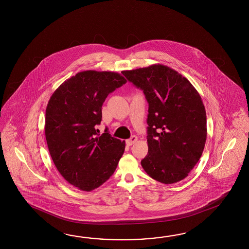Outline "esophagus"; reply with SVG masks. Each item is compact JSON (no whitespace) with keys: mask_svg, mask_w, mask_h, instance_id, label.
I'll return each mask as SVG.
<instances>
[{"mask_svg":"<svg viewBox=\"0 0 249 249\" xmlns=\"http://www.w3.org/2000/svg\"><path fill=\"white\" fill-rule=\"evenodd\" d=\"M138 138L136 136H132L129 140H126L127 146H132L137 142Z\"/></svg>","mask_w":249,"mask_h":249,"instance_id":"obj_1","label":"esophagus"}]
</instances>
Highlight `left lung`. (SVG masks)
I'll return each mask as SVG.
<instances>
[{
  "instance_id": "obj_1",
  "label": "left lung",
  "mask_w": 249,
  "mask_h": 249,
  "mask_svg": "<svg viewBox=\"0 0 249 249\" xmlns=\"http://www.w3.org/2000/svg\"><path fill=\"white\" fill-rule=\"evenodd\" d=\"M148 103V151L142 160L152 179L172 184L186 178L207 141V114L190 81L161 64L123 71Z\"/></svg>"
}]
</instances>
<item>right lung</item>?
Wrapping results in <instances>:
<instances>
[{"mask_svg":"<svg viewBox=\"0 0 249 249\" xmlns=\"http://www.w3.org/2000/svg\"><path fill=\"white\" fill-rule=\"evenodd\" d=\"M126 83L118 73L87 70L66 80L53 92L45 111V138L56 168L71 185L91 191L110 178L125 148L107 129L101 135V107Z\"/></svg>","mask_w":249,"mask_h":249,"instance_id":"right-lung-1","label":"right lung"}]
</instances>
